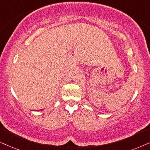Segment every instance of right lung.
I'll use <instances>...</instances> for the list:
<instances>
[{
    "label": "right lung",
    "mask_w": 150,
    "mask_h": 150,
    "mask_svg": "<svg viewBox=\"0 0 150 150\" xmlns=\"http://www.w3.org/2000/svg\"><path fill=\"white\" fill-rule=\"evenodd\" d=\"M41 110H42V109H41Z\"/></svg>",
    "instance_id": "1"
}]
</instances>
